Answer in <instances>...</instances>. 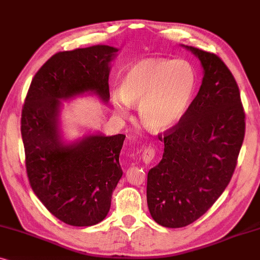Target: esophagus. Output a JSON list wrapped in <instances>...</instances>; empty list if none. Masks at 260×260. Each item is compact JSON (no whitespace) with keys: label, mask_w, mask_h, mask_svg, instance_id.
Segmentation results:
<instances>
[{"label":"esophagus","mask_w":260,"mask_h":260,"mask_svg":"<svg viewBox=\"0 0 260 260\" xmlns=\"http://www.w3.org/2000/svg\"><path fill=\"white\" fill-rule=\"evenodd\" d=\"M155 155H157V151H155L154 147L147 146L145 148L143 152V160L145 164H150V162L155 158Z\"/></svg>","instance_id":"esophagus-1"}]
</instances>
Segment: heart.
<instances>
[{"label": "heart", "mask_w": 260, "mask_h": 260, "mask_svg": "<svg viewBox=\"0 0 260 260\" xmlns=\"http://www.w3.org/2000/svg\"><path fill=\"white\" fill-rule=\"evenodd\" d=\"M196 78L183 60H140L122 77L120 92L113 94L116 113L127 115L129 105H139V117L155 132L174 127L189 108Z\"/></svg>", "instance_id": "obj_1"}]
</instances>
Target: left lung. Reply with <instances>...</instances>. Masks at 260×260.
<instances>
[{"instance_id": "obj_1", "label": "left lung", "mask_w": 260, "mask_h": 260, "mask_svg": "<svg viewBox=\"0 0 260 260\" xmlns=\"http://www.w3.org/2000/svg\"><path fill=\"white\" fill-rule=\"evenodd\" d=\"M201 60L199 94L164 141L160 162L148 171L147 205L155 222L188 226L212 207L231 182L245 137L240 91L220 57L185 46Z\"/></svg>"}]
</instances>
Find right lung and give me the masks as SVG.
I'll return each mask as SVG.
<instances>
[{"mask_svg":"<svg viewBox=\"0 0 260 260\" xmlns=\"http://www.w3.org/2000/svg\"><path fill=\"white\" fill-rule=\"evenodd\" d=\"M117 48L96 45L58 52L32 79L21 114V136L30 188L52 215L70 226L105 219L122 176L126 136L95 134L65 145L58 132L60 100L92 91L109 100V61Z\"/></svg>","mask_w":260,"mask_h":260,"instance_id":"obj_1","label":"right lung"}]
</instances>
